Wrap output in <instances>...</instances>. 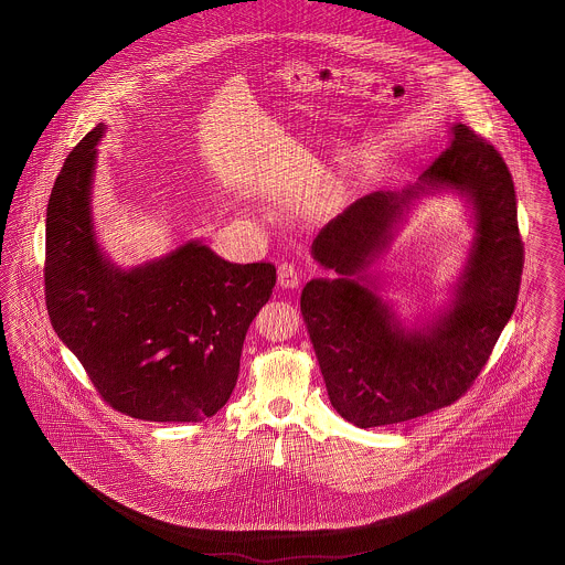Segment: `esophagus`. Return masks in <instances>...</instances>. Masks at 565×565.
Listing matches in <instances>:
<instances>
[{"mask_svg": "<svg viewBox=\"0 0 565 565\" xmlns=\"http://www.w3.org/2000/svg\"><path fill=\"white\" fill-rule=\"evenodd\" d=\"M277 284L281 288H288V290H295L300 284V273L296 269L292 263H281L277 267Z\"/></svg>", "mask_w": 565, "mask_h": 565, "instance_id": "34e87169", "label": "esophagus"}]
</instances>
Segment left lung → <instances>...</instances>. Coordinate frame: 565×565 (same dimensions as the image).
Listing matches in <instances>:
<instances>
[{
    "mask_svg": "<svg viewBox=\"0 0 565 565\" xmlns=\"http://www.w3.org/2000/svg\"><path fill=\"white\" fill-rule=\"evenodd\" d=\"M459 189L476 210V242L452 307L424 329H403L361 275L393 236L403 210L431 189ZM337 279H311L300 313L320 362L328 398L358 428L401 424L459 401L483 371L511 320L523 242L511 171L466 125L403 192H373L332 217L311 245Z\"/></svg>",
    "mask_w": 565,
    "mask_h": 565,
    "instance_id": "8db88e82",
    "label": "left lung"
}]
</instances>
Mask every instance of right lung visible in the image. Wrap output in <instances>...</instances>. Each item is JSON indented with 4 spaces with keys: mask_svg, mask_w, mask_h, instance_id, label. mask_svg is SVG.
Instances as JSON below:
<instances>
[{
    "mask_svg": "<svg viewBox=\"0 0 565 565\" xmlns=\"http://www.w3.org/2000/svg\"><path fill=\"white\" fill-rule=\"evenodd\" d=\"M106 125L84 135L46 212L44 292L54 332L99 396L143 422H203L231 398L243 341L275 286L270 263L233 265L201 242L118 269L99 249L90 189Z\"/></svg>",
    "mask_w": 565,
    "mask_h": 565,
    "instance_id": "1",
    "label": "right lung"
}]
</instances>
